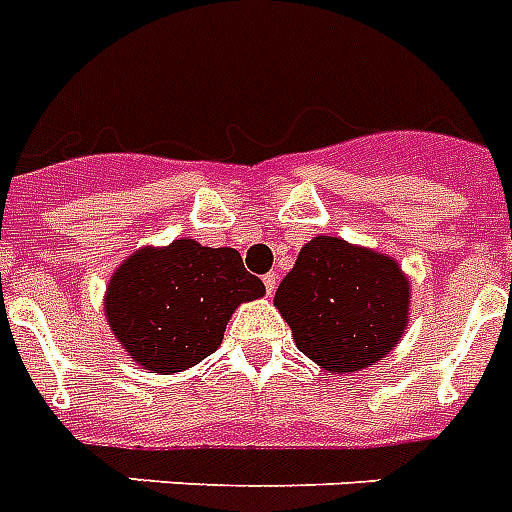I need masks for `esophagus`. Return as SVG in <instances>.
Here are the masks:
<instances>
[{"label": "esophagus", "instance_id": "obj_1", "mask_svg": "<svg viewBox=\"0 0 512 512\" xmlns=\"http://www.w3.org/2000/svg\"><path fill=\"white\" fill-rule=\"evenodd\" d=\"M277 274H274V272H269V274H266V277H264V287H266V295H274V290H277Z\"/></svg>", "mask_w": 512, "mask_h": 512}]
</instances>
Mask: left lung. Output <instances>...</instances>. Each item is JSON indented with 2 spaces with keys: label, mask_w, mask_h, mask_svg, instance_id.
<instances>
[{
  "label": "left lung",
  "mask_w": 512,
  "mask_h": 512,
  "mask_svg": "<svg viewBox=\"0 0 512 512\" xmlns=\"http://www.w3.org/2000/svg\"><path fill=\"white\" fill-rule=\"evenodd\" d=\"M409 303L412 282L399 261L334 235L308 240L274 295L300 352L329 375L391 355L412 318Z\"/></svg>",
  "instance_id": "obj_1"
}]
</instances>
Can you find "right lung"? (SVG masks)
I'll return each mask as SVG.
<instances>
[{
	"mask_svg": "<svg viewBox=\"0 0 512 512\" xmlns=\"http://www.w3.org/2000/svg\"><path fill=\"white\" fill-rule=\"evenodd\" d=\"M264 295L235 248L178 238L126 256L108 279L103 310L131 360L173 375L217 352L235 308Z\"/></svg>",
	"mask_w": 512,
	"mask_h": 512,
	"instance_id": "obj_1",
	"label": "right lung"
}]
</instances>
